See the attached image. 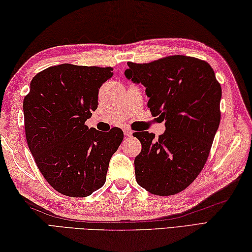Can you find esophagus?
I'll return each instance as SVG.
<instances>
[{
    "label": "esophagus",
    "mask_w": 252,
    "mask_h": 252,
    "mask_svg": "<svg viewBox=\"0 0 252 252\" xmlns=\"http://www.w3.org/2000/svg\"><path fill=\"white\" fill-rule=\"evenodd\" d=\"M123 132H125V135L126 136H131L132 135V130L131 129H127V127H126L125 130H123Z\"/></svg>",
    "instance_id": "1"
}]
</instances>
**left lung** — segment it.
I'll return each instance as SVG.
<instances>
[{
    "label": "left lung",
    "mask_w": 252,
    "mask_h": 252,
    "mask_svg": "<svg viewBox=\"0 0 252 252\" xmlns=\"http://www.w3.org/2000/svg\"><path fill=\"white\" fill-rule=\"evenodd\" d=\"M126 77L142 83L153 115L165 132H135L142 151L134 160L137 184L158 196L179 194L205 167L220 125L222 89L205 61L184 55L147 63H127Z\"/></svg>",
    "instance_id": "obj_1"
}]
</instances>
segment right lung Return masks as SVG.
I'll return each mask as SVG.
<instances>
[{"instance_id": "obj_1", "label": "right lung", "mask_w": 252, "mask_h": 252, "mask_svg": "<svg viewBox=\"0 0 252 252\" xmlns=\"http://www.w3.org/2000/svg\"><path fill=\"white\" fill-rule=\"evenodd\" d=\"M112 70L52 66L35 74L24 98L28 147L47 183L65 196L87 197L100 189L109 160L123 140L119 127L105 133L85 125Z\"/></svg>"}]
</instances>
